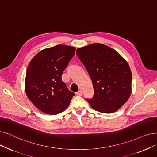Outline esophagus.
<instances>
[{
  "instance_id": "obj_1",
  "label": "esophagus",
  "mask_w": 157,
  "mask_h": 157,
  "mask_svg": "<svg viewBox=\"0 0 157 157\" xmlns=\"http://www.w3.org/2000/svg\"><path fill=\"white\" fill-rule=\"evenodd\" d=\"M82 94H83V92L81 90H79L78 92H76V95H82Z\"/></svg>"
}]
</instances>
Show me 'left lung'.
<instances>
[{
	"label": "left lung",
	"instance_id": "8db88e82",
	"mask_svg": "<svg viewBox=\"0 0 157 157\" xmlns=\"http://www.w3.org/2000/svg\"><path fill=\"white\" fill-rule=\"evenodd\" d=\"M92 81L94 96L86 99L98 112L113 113L129 99L132 90V72L126 61L114 49L94 44L76 50Z\"/></svg>",
	"mask_w": 157,
	"mask_h": 157
}]
</instances>
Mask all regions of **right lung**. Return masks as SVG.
<instances>
[{
    "mask_svg": "<svg viewBox=\"0 0 157 157\" xmlns=\"http://www.w3.org/2000/svg\"><path fill=\"white\" fill-rule=\"evenodd\" d=\"M75 51L74 47L58 45L40 51L28 65L25 82L27 96L45 113L62 112L75 95L62 79Z\"/></svg>",
    "mask_w": 157,
    "mask_h": 157,
    "instance_id": "1",
    "label": "right lung"
}]
</instances>
